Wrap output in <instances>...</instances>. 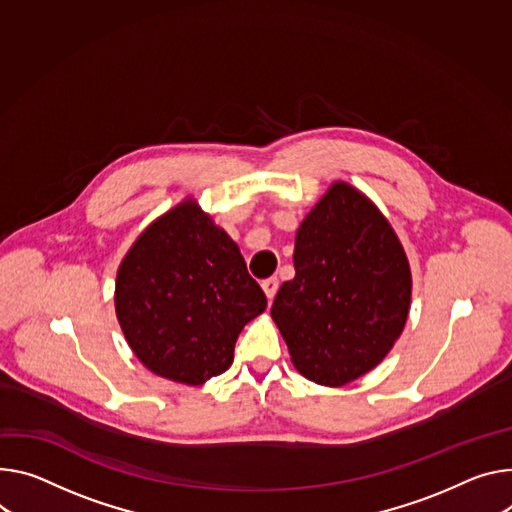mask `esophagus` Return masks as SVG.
Wrapping results in <instances>:
<instances>
[{
  "label": "esophagus",
  "mask_w": 512,
  "mask_h": 512,
  "mask_svg": "<svg viewBox=\"0 0 512 512\" xmlns=\"http://www.w3.org/2000/svg\"><path fill=\"white\" fill-rule=\"evenodd\" d=\"M261 288H263L265 296H267L269 300H273L275 294H277V288H280V280H277V277H267V280L261 282Z\"/></svg>",
  "instance_id": "1"
}]
</instances>
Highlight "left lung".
<instances>
[{"label":"left lung","instance_id":"1","mask_svg":"<svg viewBox=\"0 0 512 512\" xmlns=\"http://www.w3.org/2000/svg\"><path fill=\"white\" fill-rule=\"evenodd\" d=\"M294 267L271 318L296 369L320 386H343L374 369L404 329L412 288L388 220L339 181L300 224Z\"/></svg>","mask_w":512,"mask_h":512}]
</instances>
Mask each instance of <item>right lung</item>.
I'll return each instance as SVG.
<instances>
[{
	"label": "right lung",
	"instance_id": "1",
	"mask_svg": "<svg viewBox=\"0 0 512 512\" xmlns=\"http://www.w3.org/2000/svg\"><path fill=\"white\" fill-rule=\"evenodd\" d=\"M267 298L226 232L194 202L153 222L116 277L122 333L157 376L188 386L224 374Z\"/></svg>",
	"mask_w": 512,
	"mask_h": 512
}]
</instances>
